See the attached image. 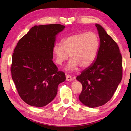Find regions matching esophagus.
<instances>
[{"instance_id": "34e87169", "label": "esophagus", "mask_w": 131, "mask_h": 131, "mask_svg": "<svg viewBox=\"0 0 131 131\" xmlns=\"http://www.w3.org/2000/svg\"><path fill=\"white\" fill-rule=\"evenodd\" d=\"M66 80H67V81H69V82L71 81V80H72L71 76L70 75H69V74H67V75H66Z\"/></svg>"}]
</instances>
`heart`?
<instances>
[{
    "label": "heart",
    "mask_w": 131,
    "mask_h": 131,
    "mask_svg": "<svg viewBox=\"0 0 131 131\" xmlns=\"http://www.w3.org/2000/svg\"><path fill=\"white\" fill-rule=\"evenodd\" d=\"M62 45L56 43L52 49L55 62L59 65L71 59L68 70H75L79 66L87 68L96 60L100 49V40L96 32H82L69 35L62 40Z\"/></svg>",
    "instance_id": "1"
}]
</instances>
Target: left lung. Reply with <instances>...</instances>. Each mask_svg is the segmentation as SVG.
Listing matches in <instances>:
<instances>
[{"label":"left lung","mask_w":131,"mask_h":131,"mask_svg":"<svg viewBox=\"0 0 131 131\" xmlns=\"http://www.w3.org/2000/svg\"><path fill=\"white\" fill-rule=\"evenodd\" d=\"M96 26L100 40L98 54L93 63L77 77L83 87L80 101L90 107L101 106L109 101L123 74L122 58L117 43L101 25Z\"/></svg>","instance_id":"obj_1"}]
</instances>
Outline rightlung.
I'll list each match as a JSON object with an SVG mask.
<instances>
[{"mask_svg":"<svg viewBox=\"0 0 131 131\" xmlns=\"http://www.w3.org/2000/svg\"><path fill=\"white\" fill-rule=\"evenodd\" d=\"M61 24L35 25L22 37L12 54L11 75L17 91L26 104L43 107L54 99L58 85L66 79L53 62L56 36Z\"/></svg>","mask_w":131,"mask_h":131,"instance_id":"add662e5","label":"right lung"}]
</instances>
